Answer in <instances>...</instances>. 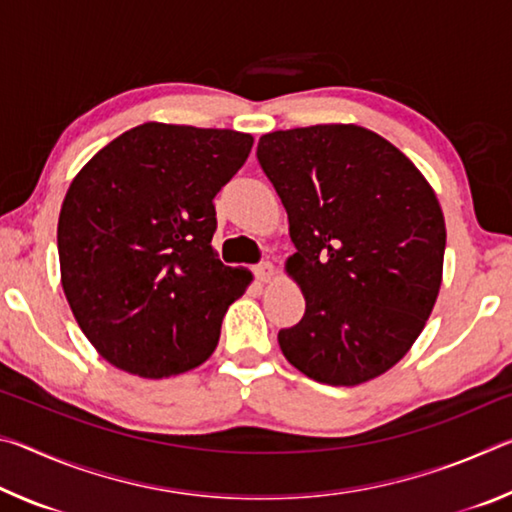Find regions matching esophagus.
<instances>
[{
  "label": "esophagus",
  "mask_w": 512,
  "mask_h": 512,
  "mask_svg": "<svg viewBox=\"0 0 512 512\" xmlns=\"http://www.w3.org/2000/svg\"><path fill=\"white\" fill-rule=\"evenodd\" d=\"M253 273H255L257 280L268 282V280H271V277L275 275V268H273L271 262H259V264L253 266Z\"/></svg>",
  "instance_id": "1"
}]
</instances>
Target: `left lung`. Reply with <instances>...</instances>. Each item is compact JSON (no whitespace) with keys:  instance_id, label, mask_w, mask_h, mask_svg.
<instances>
[{"instance_id":"1","label":"left lung","mask_w":512,"mask_h":512,"mask_svg":"<svg viewBox=\"0 0 512 512\" xmlns=\"http://www.w3.org/2000/svg\"><path fill=\"white\" fill-rule=\"evenodd\" d=\"M257 160L287 210V271L305 293V316L277 334L282 354L320 384L379 377L438 298L447 232L436 194L400 149L352 124L268 133Z\"/></svg>"}]
</instances>
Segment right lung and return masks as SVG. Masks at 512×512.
<instances>
[{
  "label": "right lung",
  "mask_w": 512,
  "mask_h": 512,
  "mask_svg": "<svg viewBox=\"0 0 512 512\" xmlns=\"http://www.w3.org/2000/svg\"><path fill=\"white\" fill-rule=\"evenodd\" d=\"M253 137L228 128L135 126L69 185L60 277L76 323L112 366L146 379L210 357L225 311L253 280L216 259L214 196Z\"/></svg>",
  "instance_id": "right-lung-1"
}]
</instances>
